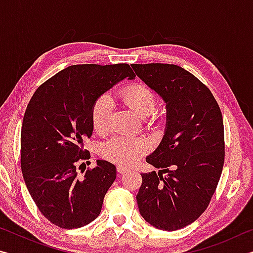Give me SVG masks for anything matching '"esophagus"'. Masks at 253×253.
Wrapping results in <instances>:
<instances>
[{
    "label": "esophagus",
    "instance_id": "34e87169",
    "mask_svg": "<svg viewBox=\"0 0 253 253\" xmlns=\"http://www.w3.org/2000/svg\"><path fill=\"white\" fill-rule=\"evenodd\" d=\"M117 172L118 174H125L127 172H129V169L127 168H124V166H117Z\"/></svg>",
    "mask_w": 253,
    "mask_h": 253
}]
</instances>
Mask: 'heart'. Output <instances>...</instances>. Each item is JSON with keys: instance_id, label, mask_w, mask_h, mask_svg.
Segmentation results:
<instances>
[{"instance_id": "obj_1", "label": "heart", "mask_w": 253, "mask_h": 253, "mask_svg": "<svg viewBox=\"0 0 253 253\" xmlns=\"http://www.w3.org/2000/svg\"><path fill=\"white\" fill-rule=\"evenodd\" d=\"M122 98L125 104L132 109L138 116L146 118L155 111L157 97L151 88L143 84L127 85L122 90ZM114 102L108 95L98 97L91 107V125L93 130L99 135H105L110 128L113 116ZM157 116H153L151 123H154ZM148 143L143 138L118 136L109 139L101 147V155L106 160L119 165L130 166L139 161L148 151Z\"/></svg>"}]
</instances>
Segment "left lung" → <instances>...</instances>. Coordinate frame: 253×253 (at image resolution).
Here are the masks:
<instances>
[{
  "label": "left lung",
  "instance_id": "obj_1",
  "mask_svg": "<svg viewBox=\"0 0 253 253\" xmlns=\"http://www.w3.org/2000/svg\"><path fill=\"white\" fill-rule=\"evenodd\" d=\"M131 67L166 102L165 134L146 157L161 170L142 174L136 195L139 213L160 230L182 229L207 210L221 177L224 127L220 107L207 85L182 67Z\"/></svg>",
  "mask_w": 253,
  "mask_h": 253
}]
</instances>
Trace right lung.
Wrapping results in <instances>:
<instances>
[{
    "label": "right lung",
    "mask_w": 253,
    "mask_h": 253,
    "mask_svg": "<svg viewBox=\"0 0 253 253\" xmlns=\"http://www.w3.org/2000/svg\"><path fill=\"white\" fill-rule=\"evenodd\" d=\"M126 77L135 78L127 63L70 66L42 84L29 102L21 169L38 209L59 228L78 229L95 220L116 179V168L107 161L98 160L81 175L78 170L90 158L84 142L92 134L93 102Z\"/></svg>",
    "instance_id": "1"
}]
</instances>
